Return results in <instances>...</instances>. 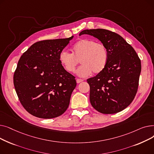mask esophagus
<instances>
[{
    "instance_id": "34e87169",
    "label": "esophagus",
    "mask_w": 154,
    "mask_h": 154,
    "mask_svg": "<svg viewBox=\"0 0 154 154\" xmlns=\"http://www.w3.org/2000/svg\"><path fill=\"white\" fill-rule=\"evenodd\" d=\"M76 81H77V84H79V83H80V82H83L84 80H83L82 79H77Z\"/></svg>"
}]
</instances>
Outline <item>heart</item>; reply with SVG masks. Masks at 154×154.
I'll use <instances>...</instances> for the list:
<instances>
[{
    "instance_id": "b5f03b06",
    "label": "heart",
    "mask_w": 154,
    "mask_h": 154,
    "mask_svg": "<svg viewBox=\"0 0 154 154\" xmlns=\"http://www.w3.org/2000/svg\"><path fill=\"white\" fill-rule=\"evenodd\" d=\"M109 59L106 46L94 40L84 38L75 43L72 47V54L62 51L59 60L63 68L70 73L74 72L80 61L82 65L77 71L80 77H87L93 72L99 74L106 68Z\"/></svg>"
}]
</instances>
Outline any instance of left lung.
Instances as JSON below:
<instances>
[{
    "label": "left lung",
    "mask_w": 154,
    "mask_h": 154,
    "mask_svg": "<svg viewBox=\"0 0 154 154\" xmlns=\"http://www.w3.org/2000/svg\"><path fill=\"white\" fill-rule=\"evenodd\" d=\"M88 34L106 46L107 66L96 76L87 80L90 85L92 106L104 114L123 110L133 101L139 86L141 62L134 48L120 35L103 29H87L79 35Z\"/></svg>",
    "instance_id": "left-lung-1"
}]
</instances>
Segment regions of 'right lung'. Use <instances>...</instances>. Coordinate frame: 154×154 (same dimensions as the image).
I'll return each instance as SVG.
<instances>
[{
  "label": "right lung",
  "mask_w": 154,
  "mask_h": 154,
  "mask_svg": "<svg viewBox=\"0 0 154 154\" xmlns=\"http://www.w3.org/2000/svg\"><path fill=\"white\" fill-rule=\"evenodd\" d=\"M73 37L35 42L20 57L14 84L21 104L31 115L52 119L67 109L77 83L64 69L59 54Z\"/></svg>",
  "instance_id": "add662e5"
}]
</instances>
